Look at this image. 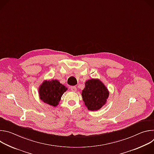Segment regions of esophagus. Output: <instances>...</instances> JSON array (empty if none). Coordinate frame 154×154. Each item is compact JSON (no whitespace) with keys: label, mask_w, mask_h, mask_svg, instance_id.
Returning <instances> with one entry per match:
<instances>
[{"label":"esophagus","mask_w":154,"mask_h":154,"mask_svg":"<svg viewBox=\"0 0 154 154\" xmlns=\"http://www.w3.org/2000/svg\"><path fill=\"white\" fill-rule=\"evenodd\" d=\"M71 90L72 91V92H76L77 91V88L75 86H71Z\"/></svg>","instance_id":"34e87169"}]
</instances>
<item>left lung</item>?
Wrapping results in <instances>:
<instances>
[{
  "mask_svg": "<svg viewBox=\"0 0 154 154\" xmlns=\"http://www.w3.org/2000/svg\"><path fill=\"white\" fill-rule=\"evenodd\" d=\"M82 96L88 109L91 111H96L105 104L109 92L100 80L91 79L85 82V87L82 90Z\"/></svg>",
  "mask_w": 154,
  "mask_h": 154,
  "instance_id": "8db88e82",
  "label": "left lung"
}]
</instances>
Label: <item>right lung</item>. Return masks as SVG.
<instances>
[{"label": "right lung", "instance_id": "obj_1", "mask_svg": "<svg viewBox=\"0 0 154 154\" xmlns=\"http://www.w3.org/2000/svg\"><path fill=\"white\" fill-rule=\"evenodd\" d=\"M67 90V88L57 80H45L39 88V98L43 102L56 106Z\"/></svg>", "mask_w": 154, "mask_h": 154}]
</instances>
